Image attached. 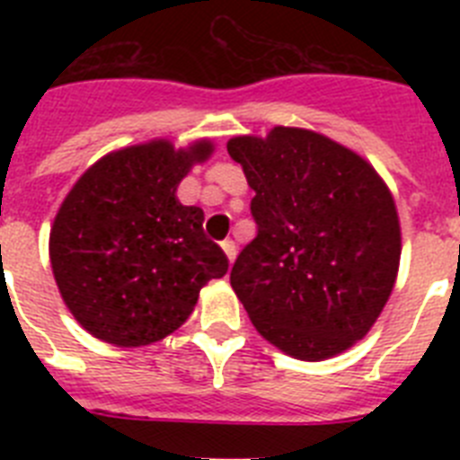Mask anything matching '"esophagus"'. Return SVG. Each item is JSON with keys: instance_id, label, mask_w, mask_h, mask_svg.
Instances as JSON below:
<instances>
[{"instance_id": "esophagus-1", "label": "esophagus", "mask_w": 460, "mask_h": 460, "mask_svg": "<svg viewBox=\"0 0 460 460\" xmlns=\"http://www.w3.org/2000/svg\"><path fill=\"white\" fill-rule=\"evenodd\" d=\"M221 246H223V251H226L227 260H230V262H233L234 255H237V246H234L233 239H226V242H221Z\"/></svg>"}]
</instances>
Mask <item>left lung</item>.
I'll return each mask as SVG.
<instances>
[{
	"mask_svg": "<svg viewBox=\"0 0 460 460\" xmlns=\"http://www.w3.org/2000/svg\"><path fill=\"white\" fill-rule=\"evenodd\" d=\"M255 190V237L230 271L251 323L296 359L320 361L367 336L392 295L401 227L376 170L339 142L276 126L227 142Z\"/></svg>",
	"mask_w": 460,
	"mask_h": 460,
	"instance_id": "1",
	"label": "left lung"
}]
</instances>
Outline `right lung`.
I'll list each match as a JSON object with an SVG mask.
<instances>
[{
    "instance_id": "add662e5",
    "label": "right lung",
    "mask_w": 460,
    "mask_h": 460,
    "mask_svg": "<svg viewBox=\"0 0 460 460\" xmlns=\"http://www.w3.org/2000/svg\"><path fill=\"white\" fill-rule=\"evenodd\" d=\"M209 154V142L119 149L66 195L50 233V262L68 311L92 336L121 348L161 341L186 323L207 280L227 271L200 207L174 195Z\"/></svg>"
}]
</instances>
